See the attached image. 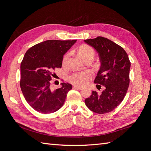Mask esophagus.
I'll return each instance as SVG.
<instances>
[{"label":"esophagus","mask_w":151,"mask_h":151,"mask_svg":"<svg viewBox=\"0 0 151 151\" xmlns=\"http://www.w3.org/2000/svg\"><path fill=\"white\" fill-rule=\"evenodd\" d=\"M73 88L76 89H78V90H80L81 89H83V88H82V87L77 86H73Z\"/></svg>","instance_id":"esophagus-1"}]
</instances>
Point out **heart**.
I'll return each instance as SVG.
<instances>
[{
	"instance_id": "obj_1",
	"label": "heart",
	"mask_w": 151,
	"mask_h": 151,
	"mask_svg": "<svg viewBox=\"0 0 151 151\" xmlns=\"http://www.w3.org/2000/svg\"><path fill=\"white\" fill-rule=\"evenodd\" d=\"M77 53L81 58L85 61L88 59H93L95 52L94 50L88 45H83L77 50ZM69 58V53L65 54L62 59V66L66 67ZM93 74L89 71L76 72L68 77V81L73 84L76 86H84L88 84L92 78Z\"/></svg>"
}]
</instances>
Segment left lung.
<instances>
[{"label": "left lung", "instance_id": "1", "mask_svg": "<svg viewBox=\"0 0 151 151\" xmlns=\"http://www.w3.org/2000/svg\"><path fill=\"white\" fill-rule=\"evenodd\" d=\"M99 54L101 67L94 83L98 89L104 86L101 94L92 91L85 103L90 110L98 114L112 111L124 99L130 83V62L128 55L120 45L110 40L98 36L84 40Z\"/></svg>", "mask_w": 151, "mask_h": 151}]
</instances>
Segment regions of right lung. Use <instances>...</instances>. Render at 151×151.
Returning a JSON list of instances; mask_svg holds the SVG:
<instances>
[{
	"label": "right lung",
	"mask_w": 151,
	"mask_h": 151,
	"mask_svg": "<svg viewBox=\"0 0 151 151\" xmlns=\"http://www.w3.org/2000/svg\"><path fill=\"white\" fill-rule=\"evenodd\" d=\"M77 40H47L31 47L21 63L20 86L24 97L35 110L48 114L61 108L72 86L61 83L52 90L50 84L53 71L61 68L64 54Z\"/></svg>",
	"instance_id": "1"
}]
</instances>
